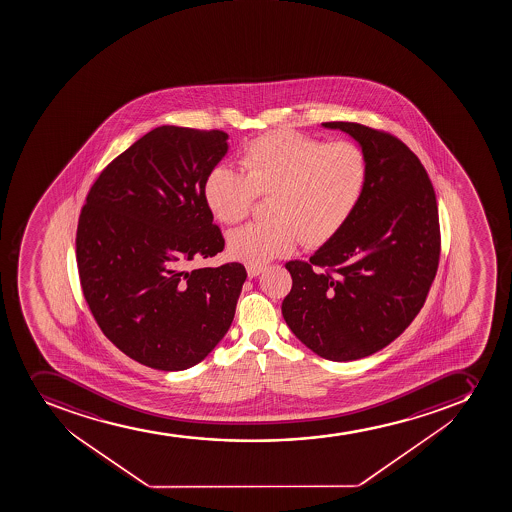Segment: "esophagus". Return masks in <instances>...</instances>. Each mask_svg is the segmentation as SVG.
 I'll list each match as a JSON object with an SVG mask.
<instances>
[{"label":"esophagus","instance_id":"34e87169","mask_svg":"<svg viewBox=\"0 0 512 512\" xmlns=\"http://www.w3.org/2000/svg\"><path fill=\"white\" fill-rule=\"evenodd\" d=\"M262 272H264V265H247V274L250 279L257 277V275L262 274Z\"/></svg>","mask_w":512,"mask_h":512}]
</instances>
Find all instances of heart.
I'll use <instances>...</instances> for the list:
<instances>
[{
    "label": "heart",
    "mask_w": 512,
    "mask_h": 512,
    "mask_svg": "<svg viewBox=\"0 0 512 512\" xmlns=\"http://www.w3.org/2000/svg\"><path fill=\"white\" fill-rule=\"evenodd\" d=\"M243 170L217 165L203 195L223 223L242 222L259 197H270L272 222L248 223L228 235V252L245 264H265L300 242L320 247L359 207L369 163L357 143H325L292 130L267 133L242 150Z\"/></svg>",
    "instance_id": "b5f03b06"
}]
</instances>
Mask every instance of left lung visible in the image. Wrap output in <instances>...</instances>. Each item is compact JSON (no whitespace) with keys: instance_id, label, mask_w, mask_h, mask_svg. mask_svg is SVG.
I'll use <instances>...</instances> for the list:
<instances>
[{"instance_id":"left-lung-1","label":"left lung","mask_w":512,"mask_h":512,"mask_svg":"<svg viewBox=\"0 0 512 512\" xmlns=\"http://www.w3.org/2000/svg\"><path fill=\"white\" fill-rule=\"evenodd\" d=\"M360 143L369 177L359 207L332 240L290 260L282 302L290 330L334 362L372 355L397 339L424 307L441 257L436 192L424 165L392 133L327 122Z\"/></svg>"}]
</instances>
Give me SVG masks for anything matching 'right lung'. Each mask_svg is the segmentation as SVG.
<instances>
[{
  "label": "right lung",
  "instance_id": "1",
  "mask_svg": "<svg viewBox=\"0 0 512 512\" xmlns=\"http://www.w3.org/2000/svg\"><path fill=\"white\" fill-rule=\"evenodd\" d=\"M222 130L163 125L103 168L81 207L76 265L98 327L157 370L202 362L232 325L245 267L192 269L225 247L203 195Z\"/></svg>",
  "mask_w": 512,
  "mask_h": 512
}]
</instances>
